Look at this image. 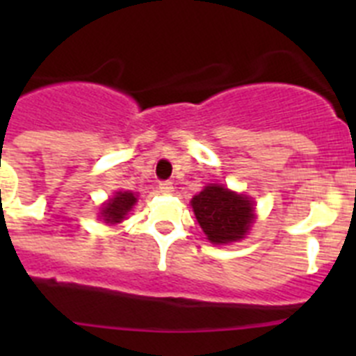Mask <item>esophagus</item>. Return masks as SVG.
I'll return each instance as SVG.
<instances>
[{
	"label": "esophagus",
	"mask_w": 356,
	"mask_h": 356,
	"mask_svg": "<svg viewBox=\"0 0 356 356\" xmlns=\"http://www.w3.org/2000/svg\"><path fill=\"white\" fill-rule=\"evenodd\" d=\"M159 188H160V193H163V194L172 193V181L171 180H162L159 184Z\"/></svg>",
	"instance_id": "1"
}]
</instances>
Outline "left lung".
<instances>
[{
    "label": "left lung",
    "mask_w": 356,
    "mask_h": 356,
    "mask_svg": "<svg viewBox=\"0 0 356 356\" xmlns=\"http://www.w3.org/2000/svg\"><path fill=\"white\" fill-rule=\"evenodd\" d=\"M191 203L197 222L213 244L238 241L253 221V205L250 200L221 185H209Z\"/></svg>",
    "instance_id": "1"
}]
</instances>
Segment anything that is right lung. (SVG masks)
<instances>
[{
	"label": "right lung",
	"instance_id": "add662e5",
	"mask_svg": "<svg viewBox=\"0 0 356 356\" xmlns=\"http://www.w3.org/2000/svg\"><path fill=\"white\" fill-rule=\"evenodd\" d=\"M135 200L137 197L131 193H118L114 200H110L108 203L103 209V217H105L106 222H119L122 217L127 216L128 210L135 205Z\"/></svg>",
	"mask_w": 356,
	"mask_h": 356
}]
</instances>
